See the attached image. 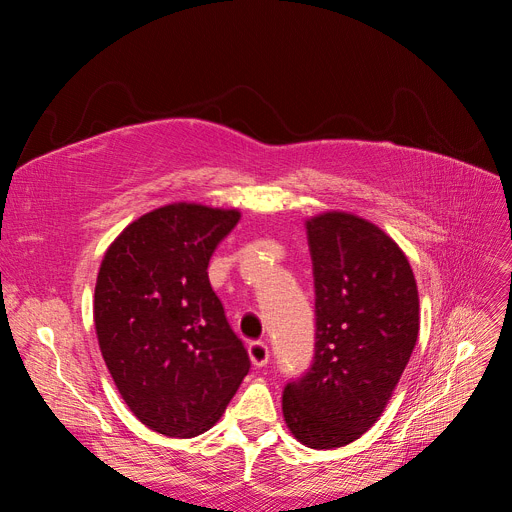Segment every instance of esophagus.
Here are the masks:
<instances>
[{
	"label": "esophagus",
	"instance_id": "obj_1",
	"mask_svg": "<svg viewBox=\"0 0 512 512\" xmlns=\"http://www.w3.org/2000/svg\"><path fill=\"white\" fill-rule=\"evenodd\" d=\"M247 352H250V359L256 367H265L269 363V346L265 342H252L247 346Z\"/></svg>",
	"mask_w": 512,
	"mask_h": 512
}]
</instances>
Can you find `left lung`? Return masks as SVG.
Here are the masks:
<instances>
[{"mask_svg": "<svg viewBox=\"0 0 512 512\" xmlns=\"http://www.w3.org/2000/svg\"><path fill=\"white\" fill-rule=\"evenodd\" d=\"M316 292L314 361L284 389L290 433L339 448L378 421L418 337V290L406 254L367 220L329 211L307 222Z\"/></svg>", "mask_w": 512, "mask_h": 512, "instance_id": "obj_1", "label": "left lung"}]
</instances>
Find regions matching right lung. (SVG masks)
<instances>
[{
    "label": "right lung",
    "mask_w": 512,
    "mask_h": 512,
    "mask_svg": "<svg viewBox=\"0 0 512 512\" xmlns=\"http://www.w3.org/2000/svg\"><path fill=\"white\" fill-rule=\"evenodd\" d=\"M239 218L194 203L160 207L123 230L100 265L104 363L138 421L168 438L211 429L250 371L207 273Z\"/></svg>",
    "instance_id": "obj_1"
}]
</instances>
